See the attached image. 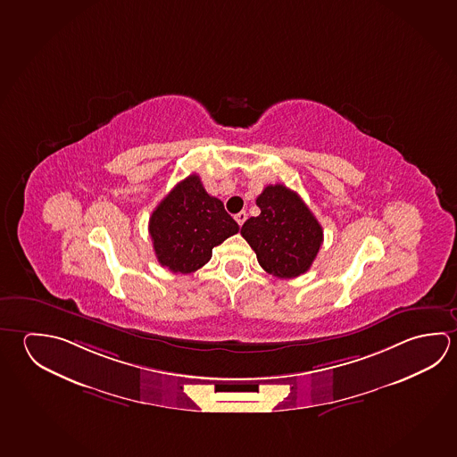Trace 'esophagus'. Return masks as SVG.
I'll return each instance as SVG.
<instances>
[{"label": "esophagus", "instance_id": "1", "mask_svg": "<svg viewBox=\"0 0 457 457\" xmlns=\"http://www.w3.org/2000/svg\"><path fill=\"white\" fill-rule=\"evenodd\" d=\"M234 218H236L237 225L242 226L245 223V220H247V213H245V212H239V213H237Z\"/></svg>", "mask_w": 457, "mask_h": 457}]
</instances>
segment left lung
<instances>
[{
	"label": "left lung",
	"mask_w": 457,
	"mask_h": 457,
	"mask_svg": "<svg viewBox=\"0 0 457 457\" xmlns=\"http://www.w3.org/2000/svg\"><path fill=\"white\" fill-rule=\"evenodd\" d=\"M262 210L240 234L264 271L282 279L308 271L322 244V228L298 194L284 185L266 186L256 197Z\"/></svg>",
	"instance_id": "1"
}]
</instances>
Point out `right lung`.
I'll return each mask as SVG.
<instances>
[{"instance_id":"1","label":"right lung","mask_w":457,"mask_h":457,"mask_svg":"<svg viewBox=\"0 0 457 457\" xmlns=\"http://www.w3.org/2000/svg\"><path fill=\"white\" fill-rule=\"evenodd\" d=\"M239 231V225L212 197L197 175L179 181L155 207L149 220L154 252L171 272L197 271L212 258V248Z\"/></svg>"}]
</instances>
